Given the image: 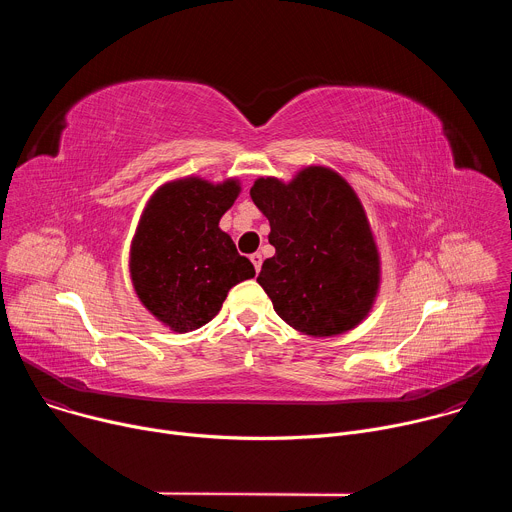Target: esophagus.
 <instances>
[{
  "label": "esophagus",
  "mask_w": 512,
  "mask_h": 512,
  "mask_svg": "<svg viewBox=\"0 0 512 512\" xmlns=\"http://www.w3.org/2000/svg\"><path fill=\"white\" fill-rule=\"evenodd\" d=\"M251 263H253L255 271L259 273V269H261V263H263V255H261V253H253V255H251Z\"/></svg>",
  "instance_id": "esophagus-1"
}]
</instances>
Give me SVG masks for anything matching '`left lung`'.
Listing matches in <instances>:
<instances>
[{
  "label": "left lung",
  "mask_w": 512,
  "mask_h": 512,
  "mask_svg": "<svg viewBox=\"0 0 512 512\" xmlns=\"http://www.w3.org/2000/svg\"><path fill=\"white\" fill-rule=\"evenodd\" d=\"M251 198L267 216L275 247L257 281L279 318L316 338L344 334L367 318L381 261L350 184L330 168L310 166L289 184L255 180Z\"/></svg>",
  "instance_id": "1"
}]
</instances>
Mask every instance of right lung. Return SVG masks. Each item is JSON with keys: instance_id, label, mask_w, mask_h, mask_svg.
<instances>
[{"instance_id": "add662e5", "label": "right lung", "mask_w": 512, "mask_h": 512, "mask_svg": "<svg viewBox=\"0 0 512 512\" xmlns=\"http://www.w3.org/2000/svg\"><path fill=\"white\" fill-rule=\"evenodd\" d=\"M241 192L237 180L182 178L164 184L145 206L131 243L135 294L162 324L190 332L223 308L229 289L255 277L218 221Z\"/></svg>"}]
</instances>
